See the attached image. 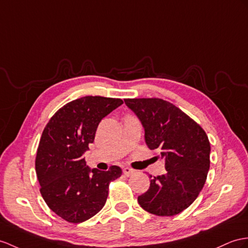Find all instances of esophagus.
<instances>
[{
    "instance_id": "obj_1",
    "label": "esophagus",
    "mask_w": 248,
    "mask_h": 248,
    "mask_svg": "<svg viewBox=\"0 0 248 248\" xmlns=\"http://www.w3.org/2000/svg\"><path fill=\"white\" fill-rule=\"evenodd\" d=\"M134 172H135V170H131V168H129V167H124V168H123V173L125 174L126 177L131 176V174L134 173Z\"/></svg>"
}]
</instances>
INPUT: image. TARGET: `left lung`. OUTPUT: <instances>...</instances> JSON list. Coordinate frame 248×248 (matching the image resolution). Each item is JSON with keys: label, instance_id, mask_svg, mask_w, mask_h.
<instances>
[{"label": "left lung", "instance_id": "8db88e82", "mask_svg": "<svg viewBox=\"0 0 248 248\" xmlns=\"http://www.w3.org/2000/svg\"><path fill=\"white\" fill-rule=\"evenodd\" d=\"M145 130V142L165 160L166 173L154 177L146 192L138 197L150 214L170 217L189 207L207 178L210 143L194 119L170 102L159 98L125 99Z\"/></svg>", "mask_w": 248, "mask_h": 248}]
</instances>
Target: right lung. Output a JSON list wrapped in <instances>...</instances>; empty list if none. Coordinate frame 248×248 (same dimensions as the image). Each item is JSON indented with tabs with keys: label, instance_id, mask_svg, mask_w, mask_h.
Here are the masks:
<instances>
[{
	"label": "right lung",
	"instance_id": "1",
	"mask_svg": "<svg viewBox=\"0 0 248 248\" xmlns=\"http://www.w3.org/2000/svg\"><path fill=\"white\" fill-rule=\"evenodd\" d=\"M123 104L116 98L87 95L69 102L53 114L42 134L35 156L41 195L54 214L81 223L103 208L111 181L122 170H90L83 154L93 143L101 120Z\"/></svg>",
	"mask_w": 248,
	"mask_h": 248
}]
</instances>
